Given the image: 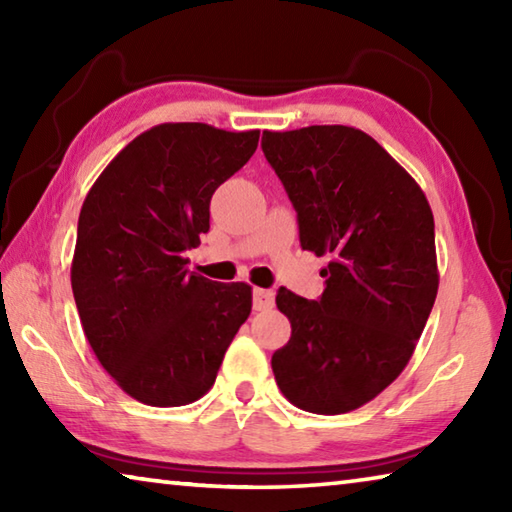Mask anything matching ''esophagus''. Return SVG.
Masks as SVG:
<instances>
[{
	"mask_svg": "<svg viewBox=\"0 0 512 512\" xmlns=\"http://www.w3.org/2000/svg\"><path fill=\"white\" fill-rule=\"evenodd\" d=\"M275 302V293L271 289H255L253 291V309L255 311H268Z\"/></svg>",
	"mask_w": 512,
	"mask_h": 512,
	"instance_id": "34e87169",
	"label": "esophagus"
}]
</instances>
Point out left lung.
I'll return each mask as SVG.
<instances>
[{"mask_svg": "<svg viewBox=\"0 0 512 512\" xmlns=\"http://www.w3.org/2000/svg\"><path fill=\"white\" fill-rule=\"evenodd\" d=\"M262 151L296 207L300 246L332 257L318 300L277 291L291 339L271 359L275 381L302 411H354L400 377L436 302L431 207L359 128L264 131Z\"/></svg>", "mask_w": 512, "mask_h": 512, "instance_id": "obj_1", "label": "left lung"}]
</instances>
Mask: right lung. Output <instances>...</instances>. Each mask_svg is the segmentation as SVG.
Wrapping results in <instances>:
<instances>
[{
    "label": "right lung",
    "instance_id": "add662e5",
    "mask_svg": "<svg viewBox=\"0 0 512 512\" xmlns=\"http://www.w3.org/2000/svg\"><path fill=\"white\" fill-rule=\"evenodd\" d=\"M259 131L183 121L137 135L85 196L72 259L83 332L119 388L149 406L210 391L253 291L189 273L212 194L255 153Z\"/></svg>",
    "mask_w": 512,
    "mask_h": 512
}]
</instances>
